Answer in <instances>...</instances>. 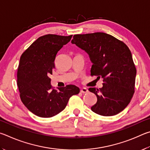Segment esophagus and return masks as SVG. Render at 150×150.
Returning <instances> with one entry per match:
<instances>
[{
	"mask_svg": "<svg viewBox=\"0 0 150 150\" xmlns=\"http://www.w3.org/2000/svg\"><path fill=\"white\" fill-rule=\"evenodd\" d=\"M88 91V90L87 88H82L80 90V92L81 93H87Z\"/></svg>",
	"mask_w": 150,
	"mask_h": 150,
	"instance_id": "1",
	"label": "esophagus"
}]
</instances>
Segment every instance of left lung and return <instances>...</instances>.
<instances>
[{
    "instance_id": "8db88e82",
    "label": "left lung",
    "mask_w": 150,
    "mask_h": 150,
    "mask_svg": "<svg viewBox=\"0 0 150 150\" xmlns=\"http://www.w3.org/2000/svg\"><path fill=\"white\" fill-rule=\"evenodd\" d=\"M71 42L89 54L93 63L91 76L103 80L101 88H89L98 98L91 111L105 117L123 111L134 93L136 75L132 53L127 45L102 32L77 34Z\"/></svg>"
}]
</instances>
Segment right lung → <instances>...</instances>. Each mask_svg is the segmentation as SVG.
I'll return each instance as SVG.
<instances>
[{
    "label": "right lung",
    "mask_w": 150,
    "mask_h": 150,
    "mask_svg": "<svg viewBox=\"0 0 150 150\" xmlns=\"http://www.w3.org/2000/svg\"><path fill=\"white\" fill-rule=\"evenodd\" d=\"M72 37L54 34L41 36L20 57L17 72L20 99L29 111L37 116H55L64 109L71 96L80 92L79 88L74 85L54 90L49 78L55 68L58 51Z\"/></svg>",
    "instance_id": "obj_1"
}]
</instances>
